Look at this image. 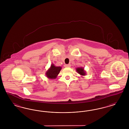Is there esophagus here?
Segmentation results:
<instances>
[{"instance_id": "34e87169", "label": "esophagus", "mask_w": 129, "mask_h": 129, "mask_svg": "<svg viewBox=\"0 0 129 129\" xmlns=\"http://www.w3.org/2000/svg\"><path fill=\"white\" fill-rule=\"evenodd\" d=\"M64 66H65V67L66 68L71 67V65L70 64H66V65H65Z\"/></svg>"}]
</instances>
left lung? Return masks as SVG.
<instances>
[{"label":"left lung","instance_id":"1","mask_svg":"<svg viewBox=\"0 0 129 129\" xmlns=\"http://www.w3.org/2000/svg\"><path fill=\"white\" fill-rule=\"evenodd\" d=\"M76 71L78 74H79L82 76H85L86 75V71L83 67H77L76 68Z\"/></svg>","mask_w":129,"mask_h":129}]
</instances>
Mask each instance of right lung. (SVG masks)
<instances>
[{
    "label": "right lung",
    "instance_id": "add662e5",
    "mask_svg": "<svg viewBox=\"0 0 129 129\" xmlns=\"http://www.w3.org/2000/svg\"><path fill=\"white\" fill-rule=\"evenodd\" d=\"M62 67L60 66H55L54 64L52 63L50 67L46 72L45 75L50 79H55L61 70Z\"/></svg>",
    "mask_w": 129,
    "mask_h": 129
}]
</instances>
